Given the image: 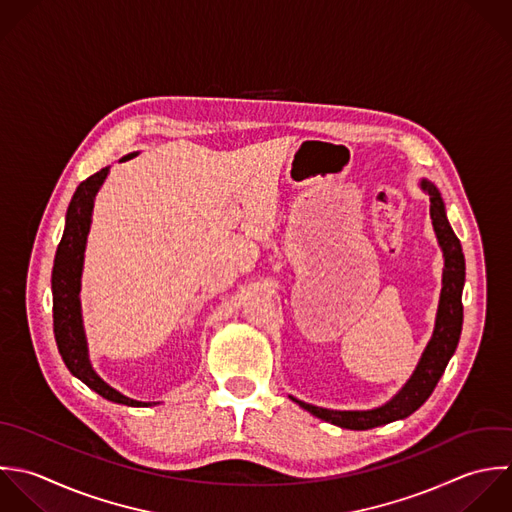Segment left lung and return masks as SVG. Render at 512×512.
Here are the masks:
<instances>
[{"mask_svg": "<svg viewBox=\"0 0 512 512\" xmlns=\"http://www.w3.org/2000/svg\"><path fill=\"white\" fill-rule=\"evenodd\" d=\"M421 187L431 197V219L433 229L437 233L439 245L443 249L445 257V269H443V289L439 299V311L435 321L433 337L415 369L407 385L383 407L371 409V411H331L323 407H315L309 403H303L299 399H293L299 407L309 411L321 421H327L331 425H337L341 429L351 431H367L375 429L399 419H407L413 415L435 391L439 379L443 377L451 357L455 355V349L461 339L463 329V287H465V255L459 237L455 235L445 203L441 199L439 189L423 179Z\"/></svg>", "mask_w": 512, "mask_h": 512, "instance_id": "obj_1", "label": "left lung"}]
</instances>
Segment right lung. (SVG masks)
Returning <instances> with one entry per match:
<instances>
[{
    "instance_id": "obj_1",
    "label": "right lung",
    "mask_w": 512,
    "mask_h": 512,
    "mask_svg": "<svg viewBox=\"0 0 512 512\" xmlns=\"http://www.w3.org/2000/svg\"><path fill=\"white\" fill-rule=\"evenodd\" d=\"M137 153H129L121 157L119 161H127L135 157ZM109 173V167L93 173L85 181H81L71 197V203L67 207L65 215V229L63 237L57 245L53 271H51V291H53V333L57 341V349L61 353V359L65 367L71 371L73 377L83 381L89 389H93L97 395H101L107 401L127 405V407H151L157 403H141L135 399H129L109 387L91 367L89 353H87V341L83 331V319H81V271H83V253L87 243V233L91 227V213H93V201L103 185L105 177Z\"/></svg>"
}]
</instances>
